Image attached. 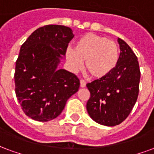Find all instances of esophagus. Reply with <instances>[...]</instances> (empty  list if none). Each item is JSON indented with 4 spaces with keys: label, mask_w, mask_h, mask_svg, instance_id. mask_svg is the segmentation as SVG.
Here are the masks:
<instances>
[{
    "label": "esophagus",
    "mask_w": 154,
    "mask_h": 154,
    "mask_svg": "<svg viewBox=\"0 0 154 154\" xmlns=\"http://www.w3.org/2000/svg\"><path fill=\"white\" fill-rule=\"evenodd\" d=\"M86 86V81L84 79H80V87L81 88H85Z\"/></svg>",
    "instance_id": "1"
}]
</instances>
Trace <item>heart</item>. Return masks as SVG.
<instances>
[{
	"label": "heart",
	"instance_id": "heart-1",
	"mask_svg": "<svg viewBox=\"0 0 154 154\" xmlns=\"http://www.w3.org/2000/svg\"><path fill=\"white\" fill-rule=\"evenodd\" d=\"M68 63L74 70L79 69L85 62V69L94 79L108 75L115 69L119 59L117 43L112 39L95 33L82 36L75 45V50L68 49L66 54Z\"/></svg>",
	"mask_w": 154,
	"mask_h": 154
}]
</instances>
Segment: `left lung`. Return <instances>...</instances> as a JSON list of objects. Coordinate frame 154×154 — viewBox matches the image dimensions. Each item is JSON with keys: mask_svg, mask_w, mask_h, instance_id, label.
Masks as SVG:
<instances>
[{"mask_svg": "<svg viewBox=\"0 0 154 154\" xmlns=\"http://www.w3.org/2000/svg\"><path fill=\"white\" fill-rule=\"evenodd\" d=\"M120 57L108 75L86 85L90 92L87 102L88 115L94 122L114 126L125 121L133 109L139 95L140 70L138 58L122 38Z\"/></svg>", "mask_w": 154, "mask_h": 154, "instance_id": "8db88e82", "label": "left lung"}]
</instances>
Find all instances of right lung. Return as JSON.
<instances>
[{"label": "right lung", "instance_id": "1", "mask_svg": "<svg viewBox=\"0 0 154 154\" xmlns=\"http://www.w3.org/2000/svg\"><path fill=\"white\" fill-rule=\"evenodd\" d=\"M74 38L70 28L50 24L36 29L20 48L15 65V94L23 112L38 122L60 115L79 88L73 73L57 69Z\"/></svg>", "mask_w": 154, "mask_h": 154}]
</instances>
